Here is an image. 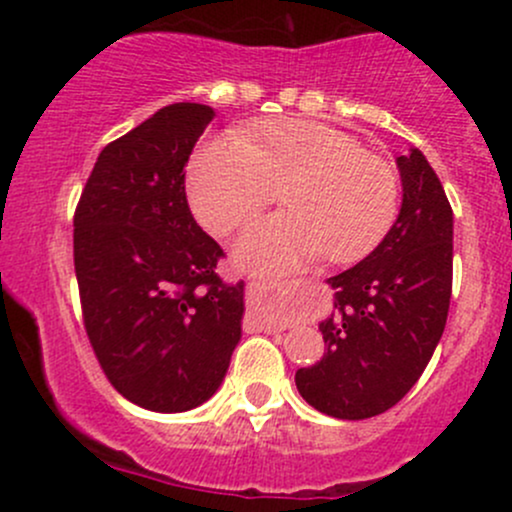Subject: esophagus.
I'll list each match as a JSON object with an SVG mask.
<instances>
[{
    "mask_svg": "<svg viewBox=\"0 0 512 512\" xmlns=\"http://www.w3.org/2000/svg\"><path fill=\"white\" fill-rule=\"evenodd\" d=\"M274 289H276V284H272V281H250L248 296L255 298V301H262V298H267ZM260 327H264V330H269V332H272V330L276 332V325L272 327V322H262Z\"/></svg>",
    "mask_w": 512,
    "mask_h": 512,
    "instance_id": "obj_1",
    "label": "esophagus"
}]
</instances>
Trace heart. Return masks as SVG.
<instances>
[{"instance_id": "b5f03b06", "label": "heart", "mask_w": 512, "mask_h": 512, "mask_svg": "<svg viewBox=\"0 0 512 512\" xmlns=\"http://www.w3.org/2000/svg\"><path fill=\"white\" fill-rule=\"evenodd\" d=\"M276 190L286 211L257 223L238 245L240 260L260 272H286L317 255L334 264L361 260L399 211L397 170L385 158L342 129L301 117L209 139L187 168L192 209L216 236L255 219Z\"/></svg>"}]
</instances>
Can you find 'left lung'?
<instances>
[{
  "label": "left lung",
  "instance_id": "1",
  "mask_svg": "<svg viewBox=\"0 0 512 512\" xmlns=\"http://www.w3.org/2000/svg\"><path fill=\"white\" fill-rule=\"evenodd\" d=\"M402 209L363 262L330 276L325 356L296 370L310 407L334 419L378 416L421 378L443 337L452 293V209L419 149L397 158Z\"/></svg>",
  "mask_w": 512,
  "mask_h": 512
}]
</instances>
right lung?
Segmentation results:
<instances>
[{
    "label": "right lung",
    "mask_w": 512,
    "mask_h": 512,
    "mask_svg": "<svg viewBox=\"0 0 512 512\" xmlns=\"http://www.w3.org/2000/svg\"><path fill=\"white\" fill-rule=\"evenodd\" d=\"M211 120L209 105L173 103L110 142L74 214L93 354L122 397L161 414L207 402L240 342L245 284L216 274L223 250L185 195V166Z\"/></svg>",
    "instance_id": "right-lung-1"
}]
</instances>
